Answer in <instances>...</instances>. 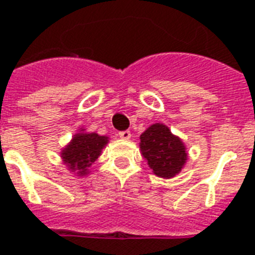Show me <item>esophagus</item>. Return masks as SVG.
I'll list each match as a JSON object with an SVG mask.
<instances>
[{"label": "esophagus", "instance_id": "34e87169", "mask_svg": "<svg viewBox=\"0 0 255 255\" xmlns=\"http://www.w3.org/2000/svg\"><path fill=\"white\" fill-rule=\"evenodd\" d=\"M119 135H120L121 139H125V140L130 139V136H131V134H130L129 130H125V131H120V132H119Z\"/></svg>", "mask_w": 255, "mask_h": 255}]
</instances>
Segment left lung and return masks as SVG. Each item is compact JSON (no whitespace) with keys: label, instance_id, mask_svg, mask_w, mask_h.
I'll list each match as a JSON object with an SVG mask.
<instances>
[{"label":"left lung","instance_id":"obj_1","mask_svg":"<svg viewBox=\"0 0 255 255\" xmlns=\"http://www.w3.org/2000/svg\"><path fill=\"white\" fill-rule=\"evenodd\" d=\"M141 154L147 159L153 173L171 179L181 171L188 159L181 139L173 135L163 124H153L140 135Z\"/></svg>","mask_w":255,"mask_h":255}]
</instances>
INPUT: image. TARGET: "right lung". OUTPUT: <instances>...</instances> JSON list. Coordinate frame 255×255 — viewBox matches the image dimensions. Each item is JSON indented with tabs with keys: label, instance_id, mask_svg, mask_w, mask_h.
<instances>
[{
	"label": "right lung",
	"instance_id": "add662e5",
	"mask_svg": "<svg viewBox=\"0 0 255 255\" xmlns=\"http://www.w3.org/2000/svg\"><path fill=\"white\" fill-rule=\"evenodd\" d=\"M107 143L108 136L97 132H84V129H80L62 149L61 157L71 172L78 173V176H85Z\"/></svg>",
	"mask_w": 255,
	"mask_h": 255
}]
</instances>
